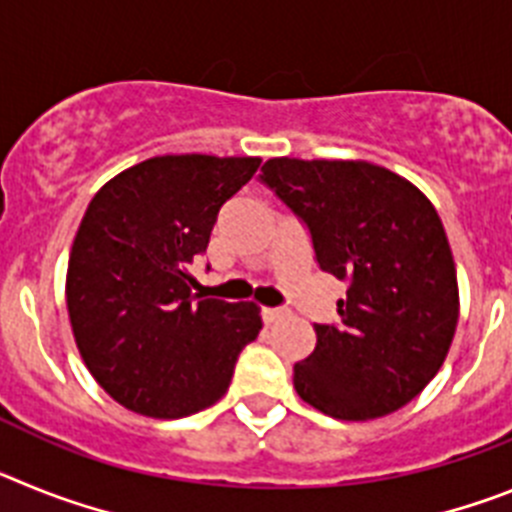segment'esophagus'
Returning <instances> with one entry per match:
<instances>
[{"mask_svg": "<svg viewBox=\"0 0 512 512\" xmlns=\"http://www.w3.org/2000/svg\"><path fill=\"white\" fill-rule=\"evenodd\" d=\"M284 315H289L287 307H261V318H264V323H274V320L284 318Z\"/></svg>", "mask_w": 512, "mask_h": 512, "instance_id": "esophagus-1", "label": "esophagus"}]
</instances>
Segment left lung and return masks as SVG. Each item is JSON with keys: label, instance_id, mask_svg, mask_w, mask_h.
Listing matches in <instances>:
<instances>
[{"label": "left lung", "instance_id": "obj_1", "mask_svg": "<svg viewBox=\"0 0 512 512\" xmlns=\"http://www.w3.org/2000/svg\"><path fill=\"white\" fill-rule=\"evenodd\" d=\"M261 184L305 223L315 261L346 282L338 323L295 364V390L338 420L408 405L454 341L459 287L449 238L418 187L366 161L269 158Z\"/></svg>", "mask_w": 512, "mask_h": 512}]
</instances>
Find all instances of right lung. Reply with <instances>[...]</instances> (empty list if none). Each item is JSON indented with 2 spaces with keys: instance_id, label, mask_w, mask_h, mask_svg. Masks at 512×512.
<instances>
[{
  "instance_id": "add662e5",
  "label": "right lung",
  "mask_w": 512,
  "mask_h": 512,
  "mask_svg": "<svg viewBox=\"0 0 512 512\" xmlns=\"http://www.w3.org/2000/svg\"><path fill=\"white\" fill-rule=\"evenodd\" d=\"M261 158L156 156L104 184L81 217L66 274L79 354L99 387L151 418H184L228 392L261 330L253 302L200 300L189 264Z\"/></svg>"
}]
</instances>
